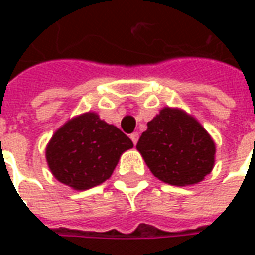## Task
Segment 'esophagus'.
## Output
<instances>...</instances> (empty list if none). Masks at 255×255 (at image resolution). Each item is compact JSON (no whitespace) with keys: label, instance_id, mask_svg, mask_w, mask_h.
I'll return each instance as SVG.
<instances>
[{"label":"esophagus","instance_id":"1","mask_svg":"<svg viewBox=\"0 0 255 255\" xmlns=\"http://www.w3.org/2000/svg\"><path fill=\"white\" fill-rule=\"evenodd\" d=\"M138 139H139V133L138 132L131 133V140H132V142H133V144L138 143Z\"/></svg>","mask_w":255,"mask_h":255}]
</instances>
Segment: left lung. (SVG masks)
<instances>
[{
	"mask_svg": "<svg viewBox=\"0 0 255 255\" xmlns=\"http://www.w3.org/2000/svg\"><path fill=\"white\" fill-rule=\"evenodd\" d=\"M136 149L151 173L172 186L202 182L214 165L213 139L194 117L173 108L147 123Z\"/></svg>",
	"mask_w": 255,
	"mask_h": 255,
	"instance_id": "1",
	"label": "left lung"
}]
</instances>
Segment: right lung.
I'll list each match as a JSON object with an SVG mask.
<instances>
[{"instance_id":"right-lung-1","label":"right lung","mask_w":255,"mask_h":255,"mask_svg":"<svg viewBox=\"0 0 255 255\" xmlns=\"http://www.w3.org/2000/svg\"><path fill=\"white\" fill-rule=\"evenodd\" d=\"M131 139L94 112L73 117L54 132L46 147L47 165L58 182L89 190L112 176Z\"/></svg>"}]
</instances>
